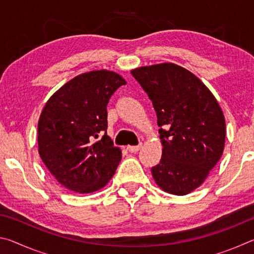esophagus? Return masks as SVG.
Listing matches in <instances>:
<instances>
[{"mask_svg": "<svg viewBox=\"0 0 254 254\" xmlns=\"http://www.w3.org/2000/svg\"><path fill=\"white\" fill-rule=\"evenodd\" d=\"M141 145H142L141 143L137 144V145H128L127 150H128V151H130V152H132V153H135V152L139 151L140 148H141Z\"/></svg>", "mask_w": 254, "mask_h": 254, "instance_id": "34e87169", "label": "esophagus"}]
</instances>
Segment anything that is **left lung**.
Segmentation results:
<instances>
[{
    "label": "left lung",
    "mask_w": 254,
    "mask_h": 254,
    "mask_svg": "<svg viewBox=\"0 0 254 254\" xmlns=\"http://www.w3.org/2000/svg\"><path fill=\"white\" fill-rule=\"evenodd\" d=\"M152 101L162 143L151 168L157 185L174 195L199 187L222 157L225 119L216 98L199 78L175 64L131 71Z\"/></svg>",
    "instance_id": "obj_1"
}]
</instances>
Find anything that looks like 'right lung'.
Instances as JSON below:
<instances>
[{
	"label": "right lung",
	"mask_w": 254,
	"mask_h": 254,
	"mask_svg": "<svg viewBox=\"0 0 254 254\" xmlns=\"http://www.w3.org/2000/svg\"><path fill=\"white\" fill-rule=\"evenodd\" d=\"M126 84L113 71L85 72L46 103L38 123L39 154L51 175L69 190L96 191L115 174L122 152L106 133V106Z\"/></svg>",
	"instance_id": "right-lung-1"
}]
</instances>
